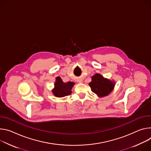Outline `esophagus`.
Segmentation results:
<instances>
[{
	"instance_id": "1",
	"label": "esophagus",
	"mask_w": 151,
	"mask_h": 151,
	"mask_svg": "<svg viewBox=\"0 0 151 151\" xmlns=\"http://www.w3.org/2000/svg\"><path fill=\"white\" fill-rule=\"evenodd\" d=\"M78 81L79 83H82V80H78Z\"/></svg>"
}]
</instances>
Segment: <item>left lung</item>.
I'll use <instances>...</instances> for the list:
<instances>
[{
    "label": "left lung",
    "mask_w": 151,
    "mask_h": 151,
    "mask_svg": "<svg viewBox=\"0 0 151 151\" xmlns=\"http://www.w3.org/2000/svg\"><path fill=\"white\" fill-rule=\"evenodd\" d=\"M89 85L92 91L100 97L108 95L114 86L113 81L104 78L99 74H96L92 77V81Z\"/></svg>",
    "instance_id": "1"
}]
</instances>
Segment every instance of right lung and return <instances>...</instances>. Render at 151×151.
Here are the masks:
<instances>
[{"label":"right lung","mask_w":151,"mask_h":151,"mask_svg":"<svg viewBox=\"0 0 151 151\" xmlns=\"http://www.w3.org/2000/svg\"><path fill=\"white\" fill-rule=\"evenodd\" d=\"M55 89L53 90V94L57 97H63L70 95L71 93V89L75 83L71 81L64 83L60 77L56 78Z\"/></svg>","instance_id":"add662e5"}]
</instances>
